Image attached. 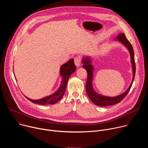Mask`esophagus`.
Wrapping results in <instances>:
<instances>
[{
	"label": "esophagus",
	"mask_w": 148,
	"mask_h": 148,
	"mask_svg": "<svg viewBox=\"0 0 148 148\" xmlns=\"http://www.w3.org/2000/svg\"><path fill=\"white\" fill-rule=\"evenodd\" d=\"M74 63L77 67H79L81 65V59L79 57H76L74 58Z\"/></svg>",
	"instance_id": "34e87169"
}]
</instances>
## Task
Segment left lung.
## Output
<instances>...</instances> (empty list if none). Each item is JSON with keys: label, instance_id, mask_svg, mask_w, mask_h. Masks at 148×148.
<instances>
[{"label": "left lung", "instance_id": "8db88e82", "mask_svg": "<svg viewBox=\"0 0 148 148\" xmlns=\"http://www.w3.org/2000/svg\"><path fill=\"white\" fill-rule=\"evenodd\" d=\"M115 40L116 41H119V43L122 44L126 49H128L131 57V62L132 65V73L133 77L131 84L130 85L128 88L122 94L115 96V97H108L102 95L101 94H99L97 93L93 88L92 85V81H93V76H94V68L91 64L92 59L91 57L86 56L83 57L82 59V63L83 64L82 67L85 69L88 73V78L86 83V91L88 97L90 100L95 105L99 107H106L110 106V105H112L116 104L121 102L127 95L132 87V83L134 80L135 75V71H136V66L135 62V58H134V51L133 47L130 43V42L126 38L125 35L123 33H119L117 37L115 38Z\"/></svg>", "mask_w": 148, "mask_h": 148}]
</instances>
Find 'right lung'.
Segmentation results:
<instances>
[{
    "mask_svg": "<svg viewBox=\"0 0 148 148\" xmlns=\"http://www.w3.org/2000/svg\"><path fill=\"white\" fill-rule=\"evenodd\" d=\"M76 67L74 64V59L71 58L65 64L62 65L60 69V74L62 77L61 82L58 89L53 94L39 99H32L26 97L29 101L34 103L40 105L54 104L60 101L64 95L67 84L71 75L75 72Z\"/></svg>",
    "mask_w": 148,
    "mask_h": 148,
    "instance_id": "obj_1",
    "label": "right lung"
}]
</instances>
